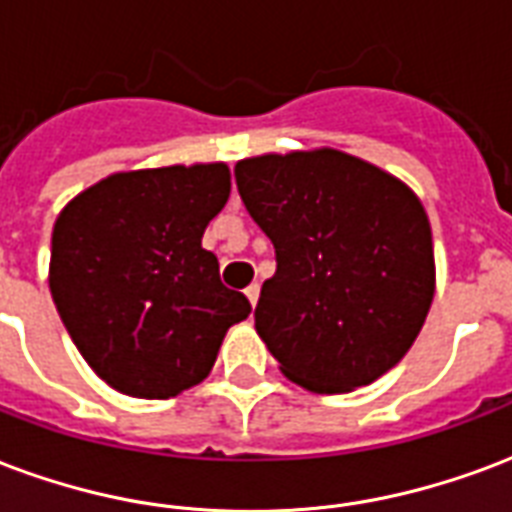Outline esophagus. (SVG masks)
<instances>
[{
  "instance_id": "esophagus-1",
  "label": "esophagus",
  "mask_w": 512,
  "mask_h": 512,
  "mask_svg": "<svg viewBox=\"0 0 512 512\" xmlns=\"http://www.w3.org/2000/svg\"><path fill=\"white\" fill-rule=\"evenodd\" d=\"M244 293H246V298H249V304L257 306V298H260V285H257V282H255V285L246 287Z\"/></svg>"
}]
</instances>
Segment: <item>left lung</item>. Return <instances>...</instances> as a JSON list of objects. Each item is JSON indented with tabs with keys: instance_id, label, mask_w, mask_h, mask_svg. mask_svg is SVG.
<instances>
[{
	"instance_id": "8db88e82",
	"label": "left lung",
	"mask_w": 512,
	"mask_h": 512,
	"mask_svg": "<svg viewBox=\"0 0 512 512\" xmlns=\"http://www.w3.org/2000/svg\"><path fill=\"white\" fill-rule=\"evenodd\" d=\"M236 184L276 252L255 328L282 372L309 391L347 393L396 366L434 298L420 200L333 149L238 162Z\"/></svg>"
}]
</instances>
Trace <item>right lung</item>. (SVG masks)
I'll return each instance as SVG.
<instances>
[{
  "instance_id": "right-lung-1",
  "label": "right lung",
  "mask_w": 512,
  "mask_h": 512,
  "mask_svg": "<svg viewBox=\"0 0 512 512\" xmlns=\"http://www.w3.org/2000/svg\"><path fill=\"white\" fill-rule=\"evenodd\" d=\"M230 195L227 165L116 173L67 203L51 295L86 363L116 391L170 399L206 380L244 293L219 279L203 230Z\"/></svg>"
}]
</instances>
